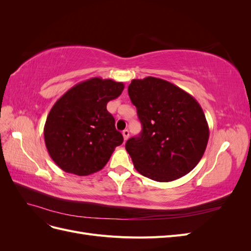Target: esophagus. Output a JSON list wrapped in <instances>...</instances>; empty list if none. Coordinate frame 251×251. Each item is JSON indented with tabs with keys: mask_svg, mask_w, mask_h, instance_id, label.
<instances>
[{
	"mask_svg": "<svg viewBox=\"0 0 251 251\" xmlns=\"http://www.w3.org/2000/svg\"><path fill=\"white\" fill-rule=\"evenodd\" d=\"M123 135H124L125 141H126L127 138H128V136H130V132H128V130H125V131H123Z\"/></svg>",
	"mask_w": 251,
	"mask_h": 251,
	"instance_id": "34e87169",
	"label": "esophagus"
}]
</instances>
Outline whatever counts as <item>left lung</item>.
I'll return each instance as SVG.
<instances>
[{"label":"left lung","mask_w":251,"mask_h":251,"mask_svg":"<svg viewBox=\"0 0 251 251\" xmlns=\"http://www.w3.org/2000/svg\"><path fill=\"white\" fill-rule=\"evenodd\" d=\"M142 126L126 143L136 171L158 182L185 176L199 163L209 128L199 102L174 83L157 77L133 79L127 88Z\"/></svg>","instance_id":"obj_1"}]
</instances>
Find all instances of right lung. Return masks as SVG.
Masks as SVG:
<instances>
[{
  "label": "right lung",
  "instance_id": "add662e5",
  "mask_svg": "<svg viewBox=\"0 0 251 251\" xmlns=\"http://www.w3.org/2000/svg\"><path fill=\"white\" fill-rule=\"evenodd\" d=\"M124 89L123 82L93 77L68 90L53 105L44 137L52 160L63 171L77 176L100 171L124 142L107 110Z\"/></svg>",
  "mask_w": 251,
  "mask_h": 251
}]
</instances>
